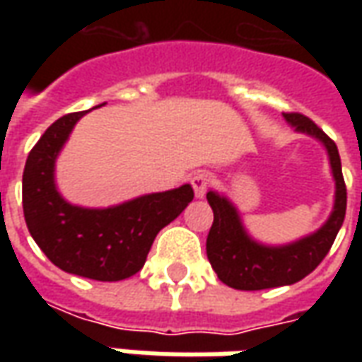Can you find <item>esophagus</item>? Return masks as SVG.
Returning <instances> with one entry per match:
<instances>
[{
  "label": "esophagus",
  "instance_id": "esophagus-1",
  "mask_svg": "<svg viewBox=\"0 0 362 362\" xmlns=\"http://www.w3.org/2000/svg\"><path fill=\"white\" fill-rule=\"evenodd\" d=\"M192 186H194V194H196L197 199H202L207 192V186H209V176L205 173H197L192 178Z\"/></svg>",
  "mask_w": 362,
  "mask_h": 362
}]
</instances>
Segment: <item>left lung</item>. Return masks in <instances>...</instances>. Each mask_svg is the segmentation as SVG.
Returning <instances> with one entry per match:
<instances>
[{
	"label": "left lung",
	"mask_w": 362,
	"mask_h": 362,
	"mask_svg": "<svg viewBox=\"0 0 362 362\" xmlns=\"http://www.w3.org/2000/svg\"><path fill=\"white\" fill-rule=\"evenodd\" d=\"M283 116L296 134L310 135L324 145L335 182L334 207L326 223L310 235L287 244H264L246 230L238 207L225 194L209 189L207 202L213 209V225L207 235V258L217 277L238 291L283 287L304 279L326 258L345 219L347 189L335 143L303 114Z\"/></svg>",
	"instance_id": "left-lung-1"
}]
</instances>
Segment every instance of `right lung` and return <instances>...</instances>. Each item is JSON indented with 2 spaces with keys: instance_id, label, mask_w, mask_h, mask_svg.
I'll list each match as a JSON object with an SVG mask.
<instances>
[{
  "instance_id": "1",
  "label": "right lung",
  "mask_w": 362,
  "mask_h": 362,
  "mask_svg": "<svg viewBox=\"0 0 362 362\" xmlns=\"http://www.w3.org/2000/svg\"><path fill=\"white\" fill-rule=\"evenodd\" d=\"M85 114L56 119L28 153L23 211L28 233L54 266L87 279L122 281L141 269L158 230L188 207L194 189L182 184L110 207L69 204L56 184V160Z\"/></svg>"
}]
</instances>
